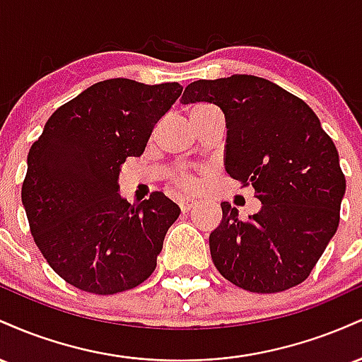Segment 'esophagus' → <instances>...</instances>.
I'll return each mask as SVG.
<instances>
[{"label": "esophagus", "mask_w": 362, "mask_h": 362, "mask_svg": "<svg viewBox=\"0 0 362 362\" xmlns=\"http://www.w3.org/2000/svg\"><path fill=\"white\" fill-rule=\"evenodd\" d=\"M178 206H180V209L184 211V213H189V211L195 206V201H194V199H190V197L180 199V201H178Z\"/></svg>", "instance_id": "34e87169"}]
</instances>
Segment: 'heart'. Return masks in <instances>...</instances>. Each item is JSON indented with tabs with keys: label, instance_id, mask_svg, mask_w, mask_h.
Returning a JSON list of instances; mask_svg holds the SVG:
<instances>
[{
	"label": "heart",
	"instance_id": "b5f03b06",
	"mask_svg": "<svg viewBox=\"0 0 362 362\" xmlns=\"http://www.w3.org/2000/svg\"><path fill=\"white\" fill-rule=\"evenodd\" d=\"M207 105H199V107H195V109L192 110V112H195V110H201V109H206ZM175 184L180 187V189H184V190H195L199 187V180L197 178H195L194 175H190V173H187V172H177L175 173Z\"/></svg>",
	"mask_w": 362,
	"mask_h": 362
}]
</instances>
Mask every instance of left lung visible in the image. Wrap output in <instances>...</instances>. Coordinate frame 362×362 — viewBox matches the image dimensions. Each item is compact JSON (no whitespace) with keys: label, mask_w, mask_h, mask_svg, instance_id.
Returning <instances> with one entry per match:
<instances>
[{"label":"left lung","mask_w":362,"mask_h":362,"mask_svg":"<svg viewBox=\"0 0 362 362\" xmlns=\"http://www.w3.org/2000/svg\"><path fill=\"white\" fill-rule=\"evenodd\" d=\"M182 103L207 102L226 120L224 168L252 185L259 213L221 202L209 235L219 274L252 293H279L313 271L339 226L346 177L334 141L301 98L252 74L190 83Z\"/></svg>","instance_id":"left-lung-1"}]
</instances>
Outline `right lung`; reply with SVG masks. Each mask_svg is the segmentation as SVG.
<instances>
[{"mask_svg":"<svg viewBox=\"0 0 362 362\" xmlns=\"http://www.w3.org/2000/svg\"><path fill=\"white\" fill-rule=\"evenodd\" d=\"M182 93L178 83H95L45 122L27 158L22 202L37 247L74 288L115 294L156 269L180 207L163 192L139 204L119 194L120 167L141 156Z\"/></svg>","mask_w":362,"mask_h":362,"instance_id":"obj_1","label":"right lung"}]
</instances>
